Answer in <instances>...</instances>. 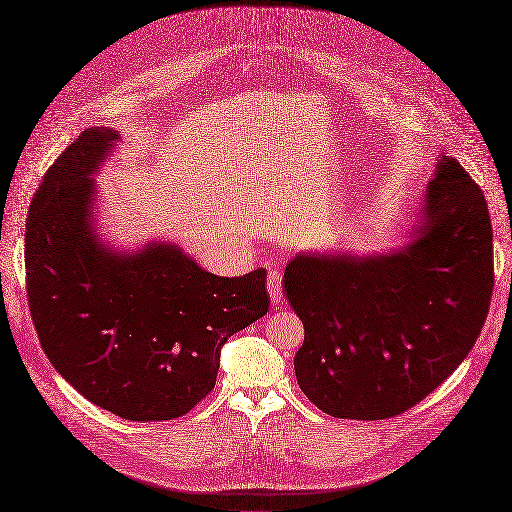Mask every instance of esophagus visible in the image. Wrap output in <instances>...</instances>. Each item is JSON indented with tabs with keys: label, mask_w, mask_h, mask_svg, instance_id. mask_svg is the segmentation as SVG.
Masks as SVG:
<instances>
[{
	"label": "esophagus",
	"mask_w": 512,
	"mask_h": 512,
	"mask_svg": "<svg viewBox=\"0 0 512 512\" xmlns=\"http://www.w3.org/2000/svg\"><path fill=\"white\" fill-rule=\"evenodd\" d=\"M266 289H269V296L273 304H279L283 300V291H281V273L271 269L269 279H266Z\"/></svg>",
	"instance_id": "34e87169"
}]
</instances>
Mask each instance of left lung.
<instances>
[{
  "mask_svg": "<svg viewBox=\"0 0 512 512\" xmlns=\"http://www.w3.org/2000/svg\"><path fill=\"white\" fill-rule=\"evenodd\" d=\"M492 221L454 158L437 160L402 248L296 254L283 291L304 323L294 358L306 398L337 419L396 417L467 358L490 310Z\"/></svg>",
  "mask_w": 512,
  "mask_h": 512,
  "instance_id": "obj_1",
  "label": "left lung"
}]
</instances>
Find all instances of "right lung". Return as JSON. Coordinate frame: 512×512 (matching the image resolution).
Returning <instances> with one entry per match:
<instances>
[{"mask_svg": "<svg viewBox=\"0 0 512 512\" xmlns=\"http://www.w3.org/2000/svg\"><path fill=\"white\" fill-rule=\"evenodd\" d=\"M118 139L87 129L45 173L24 235L29 306L81 396L127 421H170L212 392L221 348L271 300L264 269L218 277L173 241L120 252L97 235L95 177Z\"/></svg>", "mask_w": 512, "mask_h": 512, "instance_id": "right-lung-1", "label": "right lung"}]
</instances>
